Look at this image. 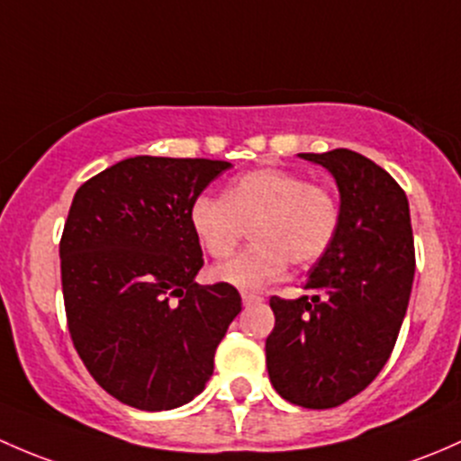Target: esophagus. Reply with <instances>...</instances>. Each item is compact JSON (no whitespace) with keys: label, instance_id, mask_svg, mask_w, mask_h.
<instances>
[{"label":"esophagus","instance_id":"obj_1","mask_svg":"<svg viewBox=\"0 0 461 461\" xmlns=\"http://www.w3.org/2000/svg\"><path fill=\"white\" fill-rule=\"evenodd\" d=\"M264 297L259 295V293H241V302H244V306H253V303H259Z\"/></svg>","mask_w":461,"mask_h":461}]
</instances>
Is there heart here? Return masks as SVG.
<instances>
[{
    "instance_id": "b5f03b06",
    "label": "heart",
    "mask_w": 461,
    "mask_h": 461,
    "mask_svg": "<svg viewBox=\"0 0 461 461\" xmlns=\"http://www.w3.org/2000/svg\"><path fill=\"white\" fill-rule=\"evenodd\" d=\"M197 244L215 259L229 258L250 226L253 244L212 268L217 282L253 288L273 282L286 264L308 266L333 244L339 199L326 184L295 170L255 168L229 184L224 195H199L188 211Z\"/></svg>"
}]
</instances>
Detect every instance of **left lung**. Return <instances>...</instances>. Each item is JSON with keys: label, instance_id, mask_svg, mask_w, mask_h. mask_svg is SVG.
I'll return each instance as SVG.
<instances>
[{"label": "left lung", "instance_id": "8db88e82", "mask_svg": "<svg viewBox=\"0 0 461 461\" xmlns=\"http://www.w3.org/2000/svg\"><path fill=\"white\" fill-rule=\"evenodd\" d=\"M330 170L339 229L297 300L270 297L266 368L291 404L335 408L377 377L395 348L415 277L411 212L400 184L348 149L300 153Z\"/></svg>", "mask_w": 461, "mask_h": 461}]
</instances>
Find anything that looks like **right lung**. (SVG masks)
Listing matches in <instances>:
<instances>
[{
  "label": "right lung",
  "mask_w": 461,
  "mask_h": 461,
  "mask_svg": "<svg viewBox=\"0 0 461 461\" xmlns=\"http://www.w3.org/2000/svg\"><path fill=\"white\" fill-rule=\"evenodd\" d=\"M220 159L128 158L75 193L59 241L75 350L95 382L140 411L199 395L241 311L235 286H199L191 203L229 170Z\"/></svg>",
  "instance_id": "obj_1"
}]
</instances>
